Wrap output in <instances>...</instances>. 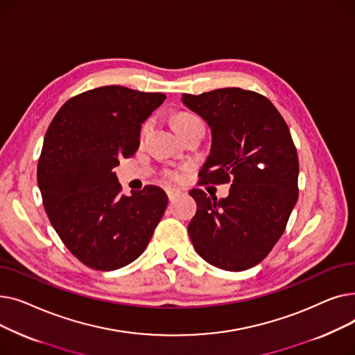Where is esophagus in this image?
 Wrapping results in <instances>:
<instances>
[{"label":"esophagus","mask_w":355,"mask_h":355,"mask_svg":"<svg viewBox=\"0 0 355 355\" xmlns=\"http://www.w3.org/2000/svg\"><path fill=\"white\" fill-rule=\"evenodd\" d=\"M180 194H181L180 189H166V196L170 198V201H174Z\"/></svg>","instance_id":"1"}]
</instances>
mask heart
Segmentation results:
<instances>
[{
    "mask_svg": "<svg viewBox=\"0 0 355 355\" xmlns=\"http://www.w3.org/2000/svg\"><path fill=\"white\" fill-rule=\"evenodd\" d=\"M200 119L193 115V114H187V112H181V114H177L173 118V126L177 130V132H181L182 129H185L187 126H190L194 122H198ZM151 128V121H146L142 128H141V137L146 135V132ZM181 173H182V168H175V170H171V168H166L164 170V177L170 181H177L181 178Z\"/></svg>",
    "mask_w": 355,
    "mask_h": 355,
    "instance_id": "b5f03b06",
    "label": "heart"
}]
</instances>
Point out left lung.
<instances>
[{
  "mask_svg": "<svg viewBox=\"0 0 355 355\" xmlns=\"http://www.w3.org/2000/svg\"><path fill=\"white\" fill-rule=\"evenodd\" d=\"M211 128V154L200 184L232 182L229 197L190 191L197 213L189 225L197 253L225 270L256 266L284 234L297 200L296 146L273 103L260 93L225 87L182 95Z\"/></svg>",
  "mask_w": 355,
  "mask_h": 355,
  "instance_id": "obj_1",
  "label": "left lung"
}]
</instances>
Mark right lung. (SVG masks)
<instances>
[{
  "label": "right lung",
  "instance_id": "right-lung-1",
  "mask_svg": "<svg viewBox=\"0 0 355 355\" xmlns=\"http://www.w3.org/2000/svg\"><path fill=\"white\" fill-rule=\"evenodd\" d=\"M164 93L102 86L70 98L53 118L37 165L51 226L95 270L129 265L146 249L168 204L157 185L130 196L112 171L139 146L142 122Z\"/></svg>",
  "mask_w": 355,
  "mask_h": 355
}]
</instances>
